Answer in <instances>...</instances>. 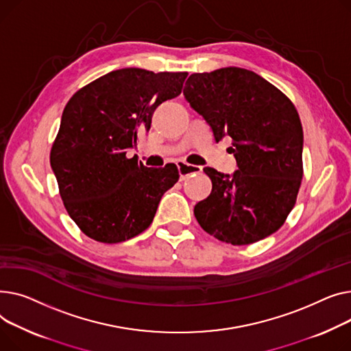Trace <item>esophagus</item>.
<instances>
[{
	"label": "esophagus",
	"mask_w": 351,
	"mask_h": 351,
	"mask_svg": "<svg viewBox=\"0 0 351 351\" xmlns=\"http://www.w3.org/2000/svg\"><path fill=\"white\" fill-rule=\"evenodd\" d=\"M177 167H178V171H180V180L181 181L189 180L190 177H194V176H197L202 171V167L193 166V164H189L185 161H178Z\"/></svg>",
	"instance_id": "obj_1"
}]
</instances>
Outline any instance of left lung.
Wrapping results in <instances>:
<instances>
[{"label":"left lung","instance_id":"8db88e82","mask_svg":"<svg viewBox=\"0 0 351 351\" xmlns=\"http://www.w3.org/2000/svg\"><path fill=\"white\" fill-rule=\"evenodd\" d=\"M182 92L217 141L232 138L238 164L232 177L204 169L213 191L194 207L201 228L232 245L276 232L303 177V129L292 100L255 72L234 66L193 73Z\"/></svg>","mask_w":351,"mask_h":351}]
</instances>
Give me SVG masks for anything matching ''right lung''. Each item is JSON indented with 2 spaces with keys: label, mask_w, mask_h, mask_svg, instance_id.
<instances>
[{
  "label": "right lung",
  "mask_w": 351,
  "mask_h": 351,
  "mask_svg": "<svg viewBox=\"0 0 351 351\" xmlns=\"http://www.w3.org/2000/svg\"><path fill=\"white\" fill-rule=\"evenodd\" d=\"M187 72L126 68L80 88L66 103L51 167L69 217L86 237L117 243L146 231L178 181L176 164L147 169L129 158L156 108L181 93Z\"/></svg>",
  "instance_id": "add662e5"
}]
</instances>
